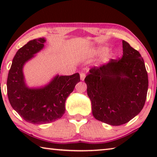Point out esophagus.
<instances>
[{
    "mask_svg": "<svg viewBox=\"0 0 157 157\" xmlns=\"http://www.w3.org/2000/svg\"><path fill=\"white\" fill-rule=\"evenodd\" d=\"M85 77H86V74H85L84 73H80V79H81V80L83 81L84 79V78H85Z\"/></svg>",
    "mask_w": 157,
    "mask_h": 157,
    "instance_id": "34e87169",
    "label": "esophagus"
}]
</instances>
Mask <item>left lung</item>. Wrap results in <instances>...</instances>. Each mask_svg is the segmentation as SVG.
<instances>
[{
    "instance_id": "left-lung-1",
    "label": "left lung",
    "mask_w": 157,
    "mask_h": 157,
    "mask_svg": "<svg viewBox=\"0 0 157 157\" xmlns=\"http://www.w3.org/2000/svg\"><path fill=\"white\" fill-rule=\"evenodd\" d=\"M123 48L121 59L91 68L84 79L95 118L115 126L128 123L140 112L148 89L141 55L124 40Z\"/></svg>"
}]
</instances>
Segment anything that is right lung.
Wrapping results in <instances>:
<instances>
[{
	"label": "right lung",
	"mask_w": 157,
	"mask_h": 157,
	"mask_svg": "<svg viewBox=\"0 0 157 157\" xmlns=\"http://www.w3.org/2000/svg\"><path fill=\"white\" fill-rule=\"evenodd\" d=\"M46 39L28 41L18 50L12 60L7 81V96L12 108L28 123L46 124L61 118L65 113L66 98L80 81L79 73L57 75L39 89L26 86L23 67L26 62L43 48Z\"/></svg>",
	"instance_id": "right-lung-1"
}]
</instances>
